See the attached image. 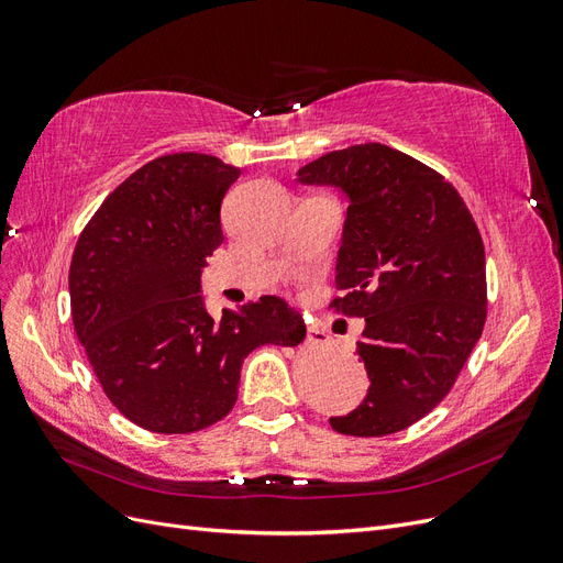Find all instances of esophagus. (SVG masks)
Returning a JSON list of instances; mask_svg holds the SVG:
<instances>
[{
	"mask_svg": "<svg viewBox=\"0 0 563 563\" xmlns=\"http://www.w3.org/2000/svg\"><path fill=\"white\" fill-rule=\"evenodd\" d=\"M308 343L310 345H327L329 343V333L321 327V323H317V321L308 323Z\"/></svg>",
	"mask_w": 563,
	"mask_h": 563,
	"instance_id": "1",
	"label": "esophagus"
}]
</instances>
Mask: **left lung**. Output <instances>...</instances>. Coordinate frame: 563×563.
Wrapping results in <instances>:
<instances>
[{"mask_svg":"<svg viewBox=\"0 0 563 563\" xmlns=\"http://www.w3.org/2000/svg\"><path fill=\"white\" fill-rule=\"evenodd\" d=\"M350 197L329 308L364 317L356 354L368 395L331 428L350 437L395 434L428 416L455 385L486 323V255L455 187L404 152L364 143L298 172Z\"/></svg>","mask_w":563,"mask_h":563,"instance_id":"8db88e82","label":"left lung"}]
</instances>
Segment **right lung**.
I'll return each instance as SVG.
<instances>
[{"label":"right lung","mask_w":563,"mask_h":563,"mask_svg":"<svg viewBox=\"0 0 563 563\" xmlns=\"http://www.w3.org/2000/svg\"><path fill=\"white\" fill-rule=\"evenodd\" d=\"M240 168L199 152L147 162L81 230L70 263L75 333L117 411L143 430L190 434L223 420L246 356L296 347L302 317L277 296L213 319L201 267L223 244L220 203Z\"/></svg>","instance_id":"1"}]
</instances>
